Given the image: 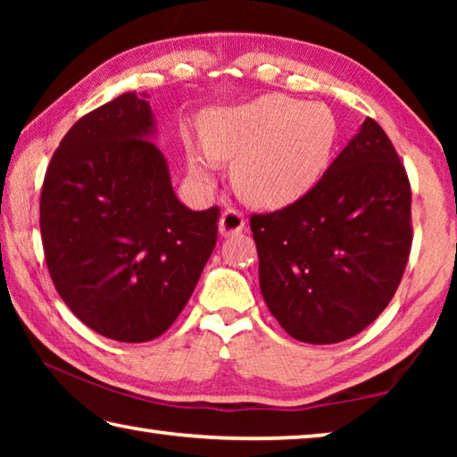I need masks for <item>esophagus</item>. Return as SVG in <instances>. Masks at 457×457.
I'll return each instance as SVG.
<instances>
[{"label":"esophagus","instance_id":"1","mask_svg":"<svg viewBox=\"0 0 457 457\" xmlns=\"http://www.w3.org/2000/svg\"><path fill=\"white\" fill-rule=\"evenodd\" d=\"M245 226V218L244 213L236 210V207H228L226 212L221 213V220H220V234L221 236H234L239 234V231L244 229Z\"/></svg>","mask_w":457,"mask_h":457}]
</instances>
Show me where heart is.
<instances>
[{
	"label": "heart",
	"mask_w": 457,
	"mask_h": 457,
	"mask_svg": "<svg viewBox=\"0 0 457 457\" xmlns=\"http://www.w3.org/2000/svg\"><path fill=\"white\" fill-rule=\"evenodd\" d=\"M337 138L330 108L268 95L207 114L205 149L189 153V173L199 183H210L215 161L234 163L231 179L239 195L260 207H282L322 179Z\"/></svg>",
	"instance_id": "b5f03b06"
}]
</instances>
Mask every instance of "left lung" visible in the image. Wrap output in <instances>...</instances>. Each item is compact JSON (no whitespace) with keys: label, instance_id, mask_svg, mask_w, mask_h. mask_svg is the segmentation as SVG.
<instances>
[{"label":"left lung","instance_id":"1","mask_svg":"<svg viewBox=\"0 0 457 457\" xmlns=\"http://www.w3.org/2000/svg\"><path fill=\"white\" fill-rule=\"evenodd\" d=\"M260 290L292 338L332 345L359 335L395 296L413 242L411 185L373 119L314 187L252 213Z\"/></svg>","mask_w":457,"mask_h":457}]
</instances>
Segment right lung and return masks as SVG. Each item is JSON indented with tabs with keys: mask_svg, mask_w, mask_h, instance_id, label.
Returning <instances> with one entry per match:
<instances>
[{
	"mask_svg": "<svg viewBox=\"0 0 457 457\" xmlns=\"http://www.w3.org/2000/svg\"><path fill=\"white\" fill-rule=\"evenodd\" d=\"M151 133V106L135 92L95 108L54 151L40 195L60 298L119 343H146L171 327L218 242L220 207L191 212L175 197Z\"/></svg>",
	"mask_w": 457,
	"mask_h": 457,
	"instance_id": "right-lung-1",
	"label": "right lung"
}]
</instances>
